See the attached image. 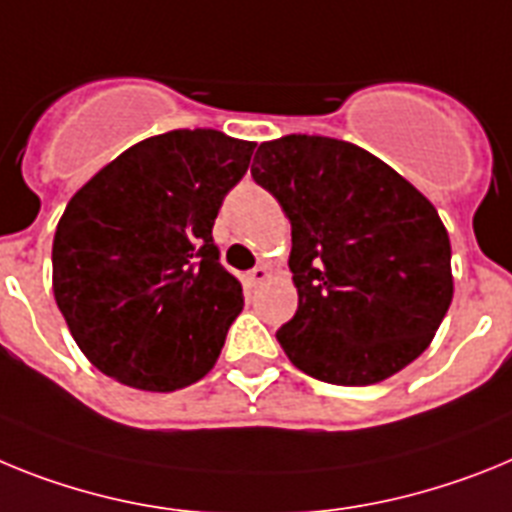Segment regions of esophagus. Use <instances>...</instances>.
Wrapping results in <instances>:
<instances>
[{"label": "esophagus", "instance_id": "34e87169", "mask_svg": "<svg viewBox=\"0 0 512 512\" xmlns=\"http://www.w3.org/2000/svg\"><path fill=\"white\" fill-rule=\"evenodd\" d=\"M247 278H250L252 286H260V283H265L270 278V270L265 268V265H257L255 270H250V275H247Z\"/></svg>", "mask_w": 512, "mask_h": 512}]
</instances>
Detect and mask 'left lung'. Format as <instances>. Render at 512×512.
I'll return each mask as SVG.
<instances>
[{
	"label": "left lung",
	"mask_w": 512,
	"mask_h": 512,
	"mask_svg": "<svg viewBox=\"0 0 512 512\" xmlns=\"http://www.w3.org/2000/svg\"><path fill=\"white\" fill-rule=\"evenodd\" d=\"M252 177L291 221L299 309L275 332L314 379L368 386L428 350L453 299L451 239L433 203L361 146L291 133Z\"/></svg>",
	"instance_id": "8db88e82"
}]
</instances>
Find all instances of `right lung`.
Masks as SVG:
<instances>
[{
  "label": "right lung",
  "instance_id": "1",
  "mask_svg": "<svg viewBox=\"0 0 512 512\" xmlns=\"http://www.w3.org/2000/svg\"><path fill=\"white\" fill-rule=\"evenodd\" d=\"M255 141L177 128L133 144L71 195L53 234V299L87 361L141 391L201 381L244 306L213 221Z\"/></svg>",
  "mask_w": 512,
  "mask_h": 512
}]
</instances>
